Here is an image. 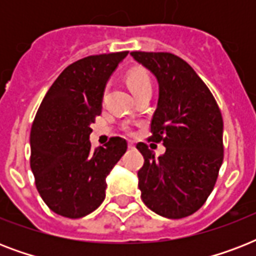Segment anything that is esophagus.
<instances>
[{"label": "esophagus", "mask_w": 256, "mask_h": 256, "mask_svg": "<svg viewBox=\"0 0 256 256\" xmlns=\"http://www.w3.org/2000/svg\"><path fill=\"white\" fill-rule=\"evenodd\" d=\"M128 148H132H132H136V144H132V142H128Z\"/></svg>", "instance_id": "obj_1"}]
</instances>
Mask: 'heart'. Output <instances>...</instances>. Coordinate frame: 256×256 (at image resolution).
Masks as SVG:
<instances>
[{"label": "heart", "instance_id": "b5f03b06", "mask_svg": "<svg viewBox=\"0 0 256 256\" xmlns=\"http://www.w3.org/2000/svg\"><path fill=\"white\" fill-rule=\"evenodd\" d=\"M126 82L130 88L134 96H138L144 92H152V78L146 70L136 68V69L128 70L126 74Z\"/></svg>", "mask_w": 256, "mask_h": 256}]
</instances>
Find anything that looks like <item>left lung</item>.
I'll return each instance as SVG.
<instances>
[{
	"label": "left lung",
	"mask_w": 256,
	"mask_h": 256,
	"mask_svg": "<svg viewBox=\"0 0 256 256\" xmlns=\"http://www.w3.org/2000/svg\"><path fill=\"white\" fill-rule=\"evenodd\" d=\"M160 84L158 106L148 140L166 148L156 156L144 142L138 171L140 198L160 216L194 214L211 194L223 162V120L206 84L186 61L171 53L132 52Z\"/></svg>",
	"instance_id": "8db88e82"
}]
</instances>
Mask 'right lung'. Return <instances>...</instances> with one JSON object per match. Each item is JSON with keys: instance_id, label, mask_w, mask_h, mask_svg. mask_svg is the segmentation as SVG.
<instances>
[{"instance_id": "obj_1", "label": "right lung", "mask_w": 256, "mask_h": 256, "mask_svg": "<svg viewBox=\"0 0 256 256\" xmlns=\"http://www.w3.org/2000/svg\"><path fill=\"white\" fill-rule=\"evenodd\" d=\"M128 53L73 62L40 104L30 132V168L41 198L56 214L77 219L98 208L106 195V176L128 150L120 136L96 150L88 140L106 84Z\"/></svg>"}]
</instances>
